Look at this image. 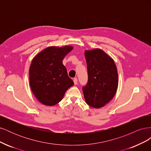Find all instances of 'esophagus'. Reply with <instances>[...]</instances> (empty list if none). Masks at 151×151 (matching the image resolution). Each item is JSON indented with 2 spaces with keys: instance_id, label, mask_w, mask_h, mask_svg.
<instances>
[{
  "instance_id": "esophagus-1",
  "label": "esophagus",
  "mask_w": 151,
  "mask_h": 151,
  "mask_svg": "<svg viewBox=\"0 0 151 151\" xmlns=\"http://www.w3.org/2000/svg\"><path fill=\"white\" fill-rule=\"evenodd\" d=\"M73 81H74V84H75V85H77V82H78V81H77V78H74V80H73Z\"/></svg>"
}]
</instances>
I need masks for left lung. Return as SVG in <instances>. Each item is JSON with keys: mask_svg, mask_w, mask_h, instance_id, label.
Wrapping results in <instances>:
<instances>
[{"mask_svg": "<svg viewBox=\"0 0 151 151\" xmlns=\"http://www.w3.org/2000/svg\"><path fill=\"white\" fill-rule=\"evenodd\" d=\"M88 82L83 88L85 101L100 108L115 96L118 85L117 68L113 59L99 48L85 50Z\"/></svg>", "mask_w": 151, "mask_h": 151, "instance_id": "1", "label": "left lung"}]
</instances>
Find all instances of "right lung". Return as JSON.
I'll return each mask as SVG.
<instances>
[{
    "mask_svg": "<svg viewBox=\"0 0 151 151\" xmlns=\"http://www.w3.org/2000/svg\"><path fill=\"white\" fill-rule=\"evenodd\" d=\"M73 48L68 45L48 47L33 58L29 70V84L35 96L42 104L54 106L74 85L62 63Z\"/></svg>",
    "mask_w": 151,
    "mask_h": 151,
    "instance_id": "right-lung-1",
    "label": "right lung"
}]
</instances>
